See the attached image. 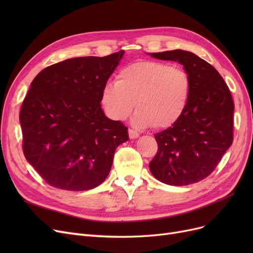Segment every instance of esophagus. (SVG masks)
I'll list each match as a JSON object with an SVG mask.
<instances>
[{
  "label": "esophagus",
  "mask_w": 253,
  "mask_h": 253,
  "mask_svg": "<svg viewBox=\"0 0 253 253\" xmlns=\"http://www.w3.org/2000/svg\"><path fill=\"white\" fill-rule=\"evenodd\" d=\"M128 136L131 139H136L139 137V133L133 128H128Z\"/></svg>",
  "instance_id": "34e87169"
}]
</instances>
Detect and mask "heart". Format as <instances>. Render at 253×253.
I'll return each instance as SVG.
<instances>
[{"mask_svg":"<svg viewBox=\"0 0 253 253\" xmlns=\"http://www.w3.org/2000/svg\"><path fill=\"white\" fill-rule=\"evenodd\" d=\"M191 80L180 67L156 61L129 64L117 75V82L106 83L101 104L108 116L125 120L131 115L137 126L167 128L177 122L189 103Z\"/></svg>","mask_w":253,"mask_h":253,"instance_id":"1","label":"heart"}]
</instances>
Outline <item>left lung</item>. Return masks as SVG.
Wrapping results in <instances>:
<instances>
[{"mask_svg":"<svg viewBox=\"0 0 253 253\" xmlns=\"http://www.w3.org/2000/svg\"><path fill=\"white\" fill-rule=\"evenodd\" d=\"M149 55L180 63L191 80L186 112L155 134L158 151L150 171L167 185H191L209 176L232 144L233 99L219 73L195 53L175 49Z\"/></svg>","mask_w":253,"mask_h":253,"instance_id":"obj_1","label":"left lung"}]
</instances>
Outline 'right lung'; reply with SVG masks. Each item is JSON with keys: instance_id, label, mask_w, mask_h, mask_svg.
I'll return each instance as SVG.
<instances>
[{"instance_id": "1", "label": "right lung", "mask_w": 253, "mask_h": 253, "mask_svg": "<svg viewBox=\"0 0 253 253\" xmlns=\"http://www.w3.org/2000/svg\"><path fill=\"white\" fill-rule=\"evenodd\" d=\"M125 50L67 59L33 80L20 112L23 152L48 185L84 191L102 183L127 127L101 109V91Z\"/></svg>"}]
</instances>
